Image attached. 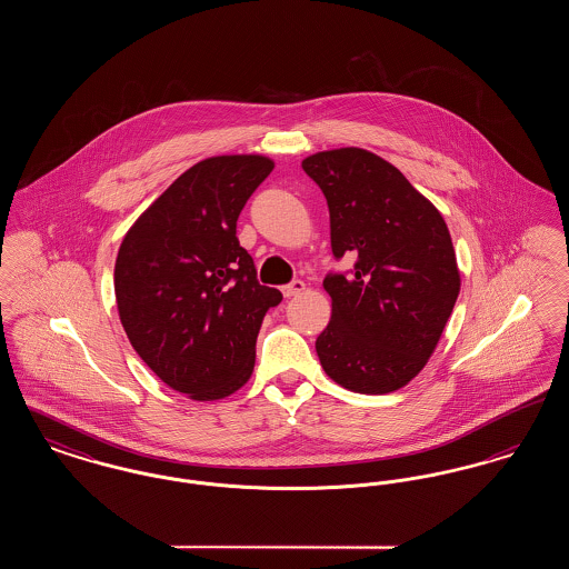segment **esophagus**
<instances>
[{"label":"esophagus","mask_w":569,"mask_h":569,"mask_svg":"<svg viewBox=\"0 0 569 569\" xmlns=\"http://www.w3.org/2000/svg\"><path fill=\"white\" fill-rule=\"evenodd\" d=\"M307 290V286H305V281H300V279H295L292 283H288V286H283V295L286 297H298V295H302Z\"/></svg>","instance_id":"esophagus-1"}]
</instances>
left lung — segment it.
I'll use <instances>...</instances> for the list:
<instances>
[{
	"label": "left lung",
	"instance_id": "obj_1",
	"mask_svg": "<svg viewBox=\"0 0 569 569\" xmlns=\"http://www.w3.org/2000/svg\"><path fill=\"white\" fill-rule=\"evenodd\" d=\"M302 170L325 191L335 258L358 256L352 274H326L322 369L352 392H395L425 369L459 297L450 230L399 168L367 149L320 151Z\"/></svg>",
	"mask_w": 569,
	"mask_h": 569
}]
</instances>
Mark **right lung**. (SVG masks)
<instances>
[{
  "mask_svg": "<svg viewBox=\"0 0 569 569\" xmlns=\"http://www.w3.org/2000/svg\"><path fill=\"white\" fill-rule=\"evenodd\" d=\"M264 156L193 163L134 221L114 262L119 320L144 365L193 401L243 388L281 292L260 286L237 219L271 174Z\"/></svg>",
  "mask_w": 569,
  "mask_h": 569,
  "instance_id": "obj_1",
  "label": "right lung"
}]
</instances>
